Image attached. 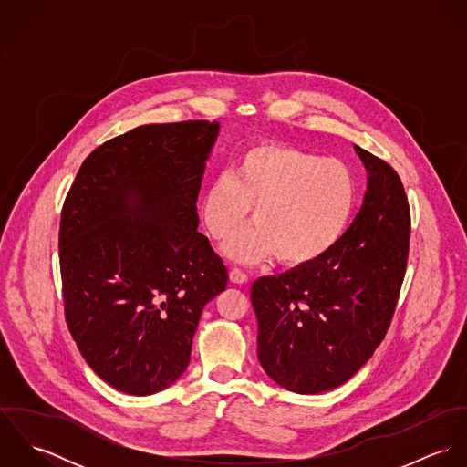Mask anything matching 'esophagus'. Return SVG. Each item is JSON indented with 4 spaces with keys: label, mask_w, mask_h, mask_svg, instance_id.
<instances>
[{
    "label": "esophagus",
    "mask_w": 467,
    "mask_h": 467,
    "mask_svg": "<svg viewBox=\"0 0 467 467\" xmlns=\"http://www.w3.org/2000/svg\"><path fill=\"white\" fill-rule=\"evenodd\" d=\"M230 280H232L234 284H246V282H248V275H246L243 269L234 267V269L230 271Z\"/></svg>",
    "instance_id": "obj_1"
}]
</instances>
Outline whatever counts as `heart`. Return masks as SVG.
Segmentation results:
<instances>
[{
	"label": "heart",
	"mask_w": 467,
	"mask_h": 467,
	"mask_svg": "<svg viewBox=\"0 0 467 467\" xmlns=\"http://www.w3.org/2000/svg\"><path fill=\"white\" fill-rule=\"evenodd\" d=\"M358 204L354 171L291 145L261 141L235 158L201 200L208 235L223 241L237 232L254 208L255 226L243 232L226 254L241 263L275 255L282 266H309L343 237Z\"/></svg>",
	"instance_id": "heart-1"
}]
</instances>
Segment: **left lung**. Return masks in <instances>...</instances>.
Returning <instances> with one entry per match:
<instances>
[{"mask_svg": "<svg viewBox=\"0 0 467 467\" xmlns=\"http://www.w3.org/2000/svg\"><path fill=\"white\" fill-rule=\"evenodd\" d=\"M368 189L343 237L309 266L252 285L259 361L296 394H320L348 381L389 331L410 248V206L400 174L354 145Z\"/></svg>", "mask_w": 467, "mask_h": 467, "instance_id": "1", "label": "left lung"}]
</instances>
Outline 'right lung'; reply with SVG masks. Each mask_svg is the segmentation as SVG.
I'll use <instances>...</instances> for the list:
<instances>
[{"label": "right lung", "instance_id": "add662e5", "mask_svg": "<svg viewBox=\"0 0 467 467\" xmlns=\"http://www.w3.org/2000/svg\"><path fill=\"white\" fill-rule=\"evenodd\" d=\"M217 122L140 126L82 161L59 226L65 318L86 363L133 396L167 389L191 361L202 307L228 269L198 232Z\"/></svg>", "mask_w": 467, "mask_h": 467}]
</instances>
